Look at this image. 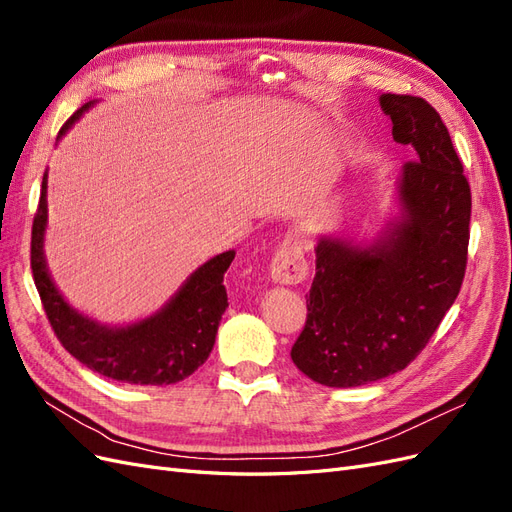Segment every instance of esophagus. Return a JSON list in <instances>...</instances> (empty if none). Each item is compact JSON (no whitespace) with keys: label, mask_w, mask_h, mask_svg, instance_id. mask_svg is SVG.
I'll list each match as a JSON object with an SVG mask.
<instances>
[{"label":"esophagus","mask_w":512,"mask_h":512,"mask_svg":"<svg viewBox=\"0 0 512 512\" xmlns=\"http://www.w3.org/2000/svg\"><path fill=\"white\" fill-rule=\"evenodd\" d=\"M305 277H307V260L303 250V239L297 235V232H290L271 260V280L277 284L294 286V284H301Z\"/></svg>","instance_id":"esophagus-1"}]
</instances>
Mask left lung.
Here are the masks:
<instances>
[{"label": "left lung", "instance_id": "8db88e82", "mask_svg": "<svg viewBox=\"0 0 512 512\" xmlns=\"http://www.w3.org/2000/svg\"><path fill=\"white\" fill-rule=\"evenodd\" d=\"M393 138L412 145L399 175L401 220L371 245L322 237L307 320L290 356L307 378L348 389L406 369L455 303L468 262L472 194L438 111L380 96Z\"/></svg>", "mask_w": 512, "mask_h": 512}]
</instances>
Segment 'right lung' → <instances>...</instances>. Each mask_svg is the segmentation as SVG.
<instances>
[{
    "label": "right lung",
    "mask_w": 512,
    "mask_h": 512,
    "mask_svg": "<svg viewBox=\"0 0 512 512\" xmlns=\"http://www.w3.org/2000/svg\"><path fill=\"white\" fill-rule=\"evenodd\" d=\"M94 102L83 104L59 130L64 136ZM46 230V175L32 226V273L46 318L76 361L117 382L175 384L192 376L213 350L222 314L228 307L224 273L235 250L198 267L158 314L130 327H104L76 312L55 288L42 252Z\"/></svg>",
    "instance_id": "add662e5"
}]
</instances>
